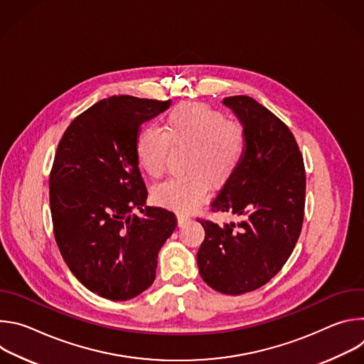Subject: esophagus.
Returning <instances> with one entry per match:
<instances>
[{"instance_id":"34e87169","label":"esophagus","mask_w":364,"mask_h":364,"mask_svg":"<svg viewBox=\"0 0 364 364\" xmlns=\"http://www.w3.org/2000/svg\"><path fill=\"white\" fill-rule=\"evenodd\" d=\"M177 219H178V225H180V226L186 225V223L190 220V218H188V216H184V215H178Z\"/></svg>"}]
</instances>
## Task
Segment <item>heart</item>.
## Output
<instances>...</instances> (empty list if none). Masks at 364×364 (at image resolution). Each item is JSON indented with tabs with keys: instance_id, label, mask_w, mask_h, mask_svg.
<instances>
[{
	"instance_id": "1",
	"label": "heart",
	"mask_w": 364,
	"mask_h": 364,
	"mask_svg": "<svg viewBox=\"0 0 364 364\" xmlns=\"http://www.w3.org/2000/svg\"><path fill=\"white\" fill-rule=\"evenodd\" d=\"M188 146L186 176L171 178L154 190V200L177 212L198 205L212 184L226 186L237 171L245 154L243 129L226 122L219 111L198 102L181 103L163 122V134L144 128L135 142L139 167L157 178L164 173L168 146Z\"/></svg>"
}]
</instances>
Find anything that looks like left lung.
Listing matches in <instances>:
<instances>
[{
  "instance_id": "8db88e82",
  "label": "left lung",
  "mask_w": 364,
  "mask_h": 364,
  "mask_svg": "<svg viewBox=\"0 0 364 364\" xmlns=\"http://www.w3.org/2000/svg\"><path fill=\"white\" fill-rule=\"evenodd\" d=\"M223 105L243 127L246 146L210 207L237 220L200 222L197 267L215 291L240 295L271 281L291 256L304 220L305 170L292 132L271 111L249 96L225 97Z\"/></svg>"
}]
</instances>
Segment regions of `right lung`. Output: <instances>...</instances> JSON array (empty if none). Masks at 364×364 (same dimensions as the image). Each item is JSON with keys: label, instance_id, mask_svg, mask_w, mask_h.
<instances>
[{"label": "right lung", "instance_id": "1", "mask_svg": "<svg viewBox=\"0 0 364 364\" xmlns=\"http://www.w3.org/2000/svg\"><path fill=\"white\" fill-rule=\"evenodd\" d=\"M170 105L111 96L80 114L59 142L48 180L55 237L72 274L102 298L127 301L149 288L177 226L173 212L144 207L135 154L141 125Z\"/></svg>", "mask_w": 364, "mask_h": 364}]
</instances>
